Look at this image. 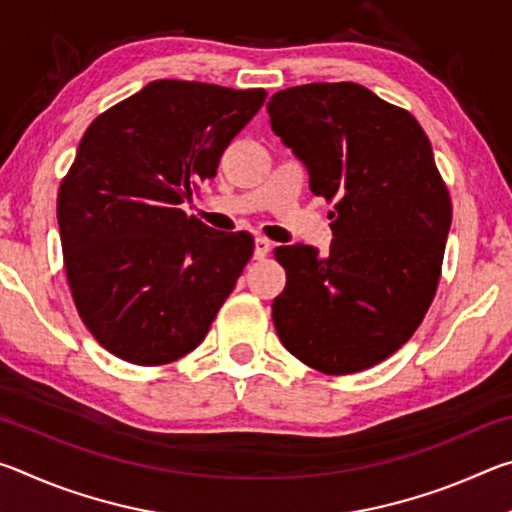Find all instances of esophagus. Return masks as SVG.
Wrapping results in <instances>:
<instances>
[{
  "instance_id": "34e87169",
  "label": "esophagus",
  "mask_w": 512,
  "mask_h": 512,
  "mask_svg": "<svg viewBox=\"0 0 512 512\" xmlns=\"http://www.w3.org/2000/svg\"><path fill=\"white\" fill-rule=\"evenodd\" d=\"M271 250V241L266 237H255V259H264Z\"/></svg>"
}]
</instances>
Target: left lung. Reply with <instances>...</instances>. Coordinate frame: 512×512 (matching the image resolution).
<instances>
[{"mask_svg": "<svg viewBox=\"0 0 512 512\" xmlns=\"http://www.w3.org/2000/svg\"><path fill=\"white\" fill-rule=\"evenodd\" d=\"M273 133L334 203L332 244L275 248L287 287L273 300L284 348L350 375L411 339L438 287L452 201L411 112L357 83H309L268 101Z\"/></svg>", "mask_w": 512, "mask_h": 512, "instance_id": "obj_1", "label": "left lung"}]
</instances>
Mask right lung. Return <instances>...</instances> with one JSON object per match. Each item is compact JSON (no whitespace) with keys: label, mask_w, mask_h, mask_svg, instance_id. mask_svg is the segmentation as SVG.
I'll return each instance as SVG.
<instances>
[{"label":"right lung","mask_w":512,"mask_h":512,"mask_svg":"<svg viewBox=\"0 0 512 512\" xmlns=\"http://www.w3.org/2000/svg\"><path fill=\"white\" fill-rule=\"evenodd\" d=\"M266 92L153 81L92 121L60 185L67 282L94 339L137 366L201 345L255 241L187 216Z\"/></svg>","instance_id":"right-lung-1"}]
</instances>
